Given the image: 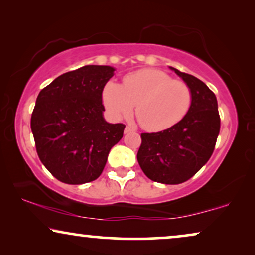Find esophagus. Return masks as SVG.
Returning a JSON list of instances; mask_svg holds the SVG:
<instances>
[{
	"label": "esophagus",
	"instance_id": "1",
	"mask_svg": "<svg viewBox=\"0 0 255 255\" xmlns=\"http://www.w3.org/2000/svg\"><path fill=\"white\" fill-rule=\"evenodd\" d=\"M134 130L131 127H127L124 130V133H130V132H133Z\"/></svg>",
	"mask_w": 255,
	"mask_h": 255
}]
</instances>
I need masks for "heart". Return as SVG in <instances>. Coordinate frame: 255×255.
<instances>
[{
    "label": "heart",
    "instance_id": "obj_1",
    "mask_svg": "<svg viewBox=\"0 0 255 255\" xmlns=\"http://www.w3.org/2000/svg\"><path fill=\"white\" fill-rule=\"evenodd\" d=\"M104 107L114 120L135 116L149 132L167 130L179 123L190 109L191 90L186 82L173 80L154 68L139 69L123 79V86L109 81L102 92Z\"/></svg>",
    "mask_w": 255,
    "mask_h": 255
}]
</instances>
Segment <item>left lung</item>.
<instances>
[{
  "mask_svg": "<svg viewBox=\"0 0 255 255\" xmlns=\"http://www.w3.org/2000/svg\"><path fill=\"white\" fill-rule=\"evenodd\" d=\"M191 90L190 109L174 127L141 133L137 159L155 182L179 184L193 177L210 159L221 128L217 99L200 79L169 67Z\"/></svg>",
  "mask_w": 255,
  "mask_h": 255,
  "instance_id": "left-lung-1",
  "label": "left lung"
}]
</instances>
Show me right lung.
I'll return each instance as SVG.
<instances>
[{
  "instance_id": "right-lung-1",
  "label": "right lung",
  "mask_w": 255,
  "mask_h": 255,
  "mask_svg": "<svg viewBox=\"0 0 255 255\" xmlns=\"http://www.w3.org/2000/svg\"><path fill=\"white\" fill-rule=\"evenodd\" d=\"M116 68L87 65L58 76L40 90L32 116L38 156L61 182L82 184L102 174L124 124L104 120L102 92Z\"/></svg>"
}]
</instances>
